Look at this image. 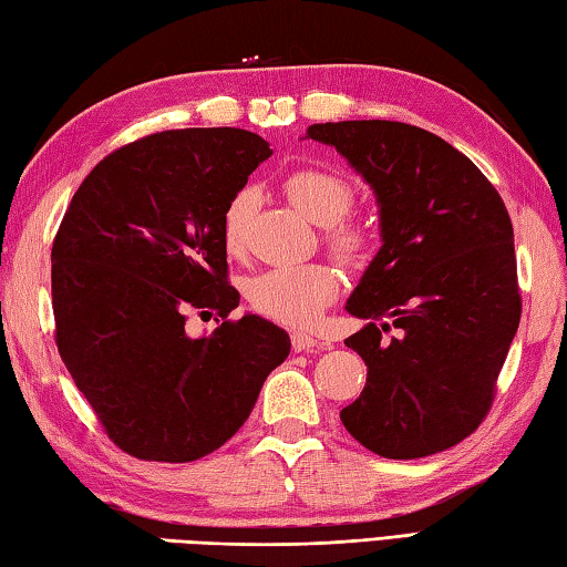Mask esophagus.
Segmentation results:
<instances>
[{
	"label": "esophagus",
	"instance_id": "esophagus-1",
	"mask_svg": "<svg viewBox=\"0 0 567 567\" xmlns=\"http://www.w3.org/2000/svg\"><path fill=\"white\" fill-rule=\"evenodd\" d=\"M323 343L319 339H315L311 333H305V331H295L292 333V351L295 353H317L321 351Z\"/></svg>",
	"mask_w": 567,
	"mask_h": 567
}]
</instances>
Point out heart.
I'll use <instances>...</instances> for the list:
<instances>
[{
  "mask_svg": "<svg viewBox=\"0 0 567 567\" xmlns=\"http://www.w3.org/2000/svg\"><path fill=\"white\" fill-rule=\"evenodd\" d=\"M285 189L299 212L327 226V240L341 258L355 260L363 256L368 246L365 228L343 221L355 197L346 177L319 167H302L287 177ZM250 204L252 192L240 189L224 209L221 244L231 256L244 250ZM244 292L256 315L285 327H305L339 295V275L327 262L280 265L248 277Z\"/></svg>",
  "mask_w": 567,
  "mask_h": 567,
  "instance_id": "obj_1",
  "label": "heart"
}]
</instances>
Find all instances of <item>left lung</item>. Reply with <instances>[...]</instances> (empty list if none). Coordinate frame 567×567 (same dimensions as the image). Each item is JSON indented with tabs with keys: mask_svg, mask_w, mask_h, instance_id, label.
Returning <instances> with one entry per match:
<instances>
[{
	"mask_svg": "<svg viewBox=\"0 0 567 567\" xmlns=\"http://www.w3.org/2000/svg\"><path fill=\"white\" fill-rule=\"evenodd\" d=\"M307 138L339 151L380 207L382 246L346 302L368 319L346 339L368 380L343 426L394 461L451 449L483 424L519 329L507 207L473 161L419 126L327 122Z\"/></svg>",
	"mask_w": 567,
	"mask_h": 567,
	"instance_id": "obj_1",
	"label": "left lung"
}]
</instances>
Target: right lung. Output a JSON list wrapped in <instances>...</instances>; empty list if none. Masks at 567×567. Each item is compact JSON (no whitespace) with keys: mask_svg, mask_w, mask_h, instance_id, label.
Instances as JSON below:
<instances>
[{"mask_svg":"<svg viewBox=\"0 0 567 567\" xmlns=\"http://www.w3.org/2000/svg\"><path fill=\"white\" fill-rule=\"evenodd\" d=\"M270 155L244 128L146 136L84 177L58 228V353L110 439L141 461L221 449L290 355V336L268 319H226L240 297L226 280L221 216ZM192 308L225 321L192 340Z\"/></svg>","mask_w":567,"mask_h":567,"instance_id":"1","label":"right lung"}]
</instances>
